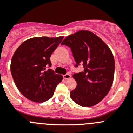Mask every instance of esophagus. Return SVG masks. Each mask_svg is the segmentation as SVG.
<instances>
[{
    "label": "esophagus",
    "mask_w": 133,
    "mask_h": 133,
    "mask_svg": "<svg viewBox=\"0 0 133 133\" xmlns=\"http://www.w3.org/2000/svg\"><path fill=\"white\" fill-rule=\"evenodd\" d=\"M63 77H64V79H69L71 78V75H69V74H67L63 75Z\"/></svg>",
    "instance_id": "1"
}]
</instances>
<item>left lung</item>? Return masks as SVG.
Wrapping results in <instances>:
<instances>
[{"label": "left lung", "mask_w": 133, "mask_h": 133, "mask_svg": "<svg viewBox=\"0 0 133 133\" xmlns=\"http://www.w3.org/2000/svg\"><path fill=\"white\" fill-rule=\"evenodd\" d=\"M70 48L76 64L83 71L73 77L77 86L70 97L79 105L91 107L107 95L113 84L115 60L109 48L101 38L87 30H80L68 36L62 42Z\"/></svg>", "instance_id": "1"}]
</instances>
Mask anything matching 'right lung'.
<instances>
[{
	"mask_svg": "<svg viewBox=\"0 0 133 133\" xmlns=\"http://www.w3.org/2000/svg\"><path fill=\"white\" fill-rule=\"evenodd\" d=\"M64 36L36 37L24 42L14 52L10 71L16 87L22 95L37 103L47 101L54 95L62 75L50 69V58Z\"/></svg>",
	"mask_w": 133,
	"mask_h": 133,
	"instance_id": "obj_1",
	"label": "right lung"
}]
</instances>
